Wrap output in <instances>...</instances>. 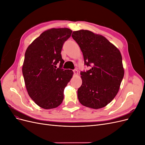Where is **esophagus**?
Here are the masks:
<instances>
[{
  "mask_svg": "<svg viewBox=\"0 0 145 145\" xmlns=\"http://www.w3.org/2000/svg\"><path fill=\"white\" fill-rule=\"evenodd\" d=\"M73 72H74V75H77V74H78V71L77 69H74Z\"/></svg>",
  "mask_w": 145,
  "mask_h": 145,
  "instance_id": "esophagus-1",
  "label": "esophagus"
}]
</instances>
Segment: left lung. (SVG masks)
Wrapping results in <instances>:
<instances>
[{"label":"left lung","mask_w":145,"mask_h":145,"mask_svg":"<svg viewBox=\"0 0 145 145\" xmlns=\"http://www.w3.org/2000/svg\"><path fill=\"white\" fill-rule=\"evenodd\" d=\"M72 37L80 48L85 65L91 67L80 72L78 100L86 107L103 108L116 97L124 76L120 52L102 35L88 30L74 31Z\"/></svg>","instance_id":"obj_1"}]
</instances>
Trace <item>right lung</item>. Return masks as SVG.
<instances>
[{
	"mask_svg": "<svg viewBox=\"0 0 145 145\" xmlns=\"http://www.w3.org/2000/svg\"><path fill=\"white\" fill-rule=\"evenodd\" d=\"M72 31L67 28L46 30L26 50L22 67L26 88L29 97L43 109L55 108L62 103L64 89L72 77V70L62 69L61 55Z\"/></svg>",
	"mask_w": 145,
	"mask_h": 145,
	"instance_id": "1",
	"label": "right lung"
}]
</instances>
